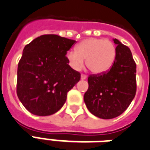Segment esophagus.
<instances>
[{
	"label": "esophagus",
	"instance_id": "esophagus-1",
	"mask_svg": "<svg viewBox=\"0 0 150 150\" xmlns=\"http://www.w3.org/2000/svg\"><path fill=\"white\" fill-rule=\"evenodd\" d=\"M86 78H87V76L86 75H84V74L81 75V79H86Z\"/></svg>",
	"mask_w": 150,
	"mask_h": 150
}]
</instances>
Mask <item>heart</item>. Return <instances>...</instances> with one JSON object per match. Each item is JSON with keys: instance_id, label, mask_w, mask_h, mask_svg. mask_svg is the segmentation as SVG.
Listing matches in <instances>:
<instances>
[{"instance_id": "b5f03b06", "label": "heart", "mask_w": 150, "mask_h": 150, "mask_svg": "<svg viewBox=\"0 0 150 150\" xmlns=\"http://www.w3.org/2000/svg\"><path fill=\"white\" fill-rule=\"evenodd\" d=\"M116 55L114 44L108 40L89 38L79 44L77 50H70L67 53V59L72 69L79 71L86 59L87 67L92 73L99 75L111 67Z\"/></svg>"}]
</instances>
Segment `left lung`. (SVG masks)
<instances>
[{
    "mask_svg": "<svg viewBox=\"0 0 150 150\" xmlns=\"http://www.w3.org/2000/svg\"><path fill=\"white\" fill-rule=\"evenodd\" d=\"M114 64L109 71L88 77V90L84 102L92 115L111 119L122 115L134 99L136 85V64L130 49L117 39Z\"/></svg>",
    "mask_w": 150,
    "mask_h": 150,
    "instance_id": "1",
    "label": "left lung"
}]
</instances>
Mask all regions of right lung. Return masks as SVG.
<instances>
[{
    "instance_id": "right-lung-1",
    "label": "right lung",
    "mask_w": 150,
    "mask_h": 150,
    "mask_svg": "<svg viewBox=\"0 0 150 150\" xmlns=\"http://www.w3.org/2000/svg\"><path fill=\"white\" fill-rule=\"evenodd\" d=\"M76 41L57 35H43L24 48L17 68L16 94L33 115L47 116L59 110L67 92L80 79L66 55Z\"/></svg>"
}]
</instances>
